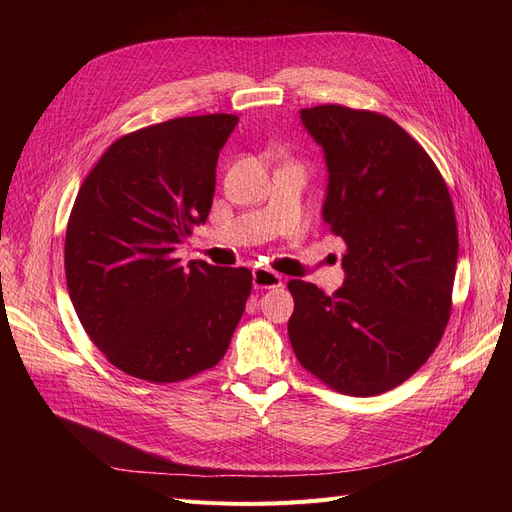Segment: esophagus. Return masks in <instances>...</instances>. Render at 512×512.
<instances>
[{
    "label": "esophagus",
    "instance_id": "esophagus-1",
    "mask_svg": "<svg viewBox=\"0 0 512 512\" xmlns=\"http://www.w3.org/2000/svg\"><path fill=\"white\" fill-rule=\"evenodd\" d=\"M282 286V275L271 269H254V288H280Z\"/></svg>",
    "mask_w": 512,
    "mask_h": 512
}]
</instances>
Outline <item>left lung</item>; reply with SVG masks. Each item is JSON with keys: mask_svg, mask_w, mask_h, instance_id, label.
I'll list each match as a JSON object with an SVG mask.
<instances>
[{"mask_svg": "<svg viewBox=\"0 0 512 512\" xmlns=\"http://www.w3.org/2000/svg\"><path fill=\"white\" fill-rule=\"evenodd\" d=\"M329 166L324 222L346 243L333 294L290 280L288 337L329 389H395L438 348L453 309L457 218L429 153L386 115L342 104L303 108Z\"/></svg>", "mask_w": 512, "mask_h": 512, "instance_id": "8db88e82", "label": "left lung"}]
</instances>
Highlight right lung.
Returning a JSON list of instances; mask_svg holds the SVG:
<instances>
[{"label": "right lung", "mask_w": 512, "mask_h": 512, "mask_svg": "<svg viewBox=\"0 0 512 512\" xmlns=\"http://www.w3.org/2000/svg\"><path fill=\"white\" fill-rule=\"evenodd\" d=\"M239 117H177L123 134L81 183L64 265L72 305L106 361L151 384L222 361L252 271L181 267L175 247L205 222L215 166Z\"/></svg>", "instance_id": "obj_1"}]
</instances>
